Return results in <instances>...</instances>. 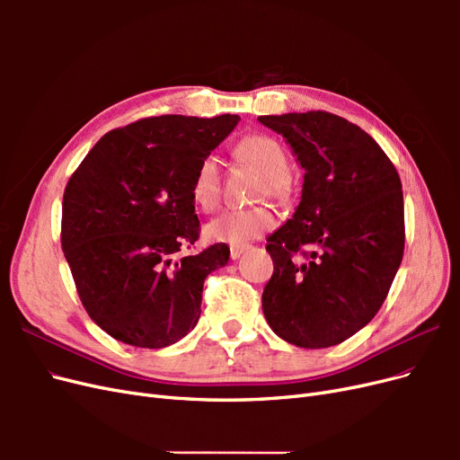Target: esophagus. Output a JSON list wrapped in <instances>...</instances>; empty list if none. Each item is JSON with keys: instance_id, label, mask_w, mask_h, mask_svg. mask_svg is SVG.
Instances as JSON below:
<instances>
[{"instance_id": "1", "label": "esophagus", "mask_w": 460, "mask_h": 460, "mask_svg": "<svg viewBox=\"0 0 460 460\" xmlns=\"http://www.w3.org/2000/svg\"><path fill=\"white\" fill-rule=\"evenodd\" d=\"M247 249V245H232L230 247V257L235 261V259H240L242 257V253L245 252Z\"/></svg>"}]
</instances>
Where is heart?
Here are the masks:
<instances>
[{
  "label": "heart",
  "mask_w": 460,
  "mask_h": 460,
  "mask_svg": "<svg viewBox=\"0 0 460 460\" xmlns=\"http://www.w3.org/2000/svg\"><path fill=\"white\" fill-rule=\"evenodd\" d=\"M234 155L240 163L262 176L259 198L276 201L289 199L294 184L289 176V159L284 146L267 134H249L234 146ZM191 199L203 211H213L220 199V169L215 157L199 161L191 178ZM276 218L267 205L232 208L220 213L205 226L207 238L218 243L245 245L272 230Z\"/></svg>",
  "instance_id": "heart-1"
}]
</instances>
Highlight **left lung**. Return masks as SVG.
Segmentation results:
<instances>
[{"label":"left lung","instance_id":"8db88e82","mask_svg":"<svg viewBox=\"0 0 460 460\" xmlns=\"http://www.w3.org/2000/svg\"><path fill=\"white\" fill-rule=\"evenodd\" d=\"M305 169L301 201L269 235L262 313L282 340L323 349L380 311L405 249L401 178L357 124L326 111L264 115Z\"/></svg>","mask_w":460,"mask_h":460}]
</instances>
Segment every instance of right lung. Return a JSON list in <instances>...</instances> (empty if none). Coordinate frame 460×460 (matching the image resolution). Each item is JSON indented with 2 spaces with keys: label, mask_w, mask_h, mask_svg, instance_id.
Wrapping results in <instances>:
<instances>
[{
  "label": "right lung",
  "mask_w": 460,
  "mask_h": 460,
  "mask_svg": "<svg viewBox=\"0 0 460 460\" xmlns=\"http://www.w3.org/2000/svg\"><path fill=\"white\" fill-rule=\"evenodd\" d=\"M238 115H163L107 132L68 178L61 245L78 297L111 338L161 349L201 314L205 278L225 267L226 243L199 240L191 178Z\"/></svg>",
  "instance_id": "right-lung-1"
}]
</instances>
